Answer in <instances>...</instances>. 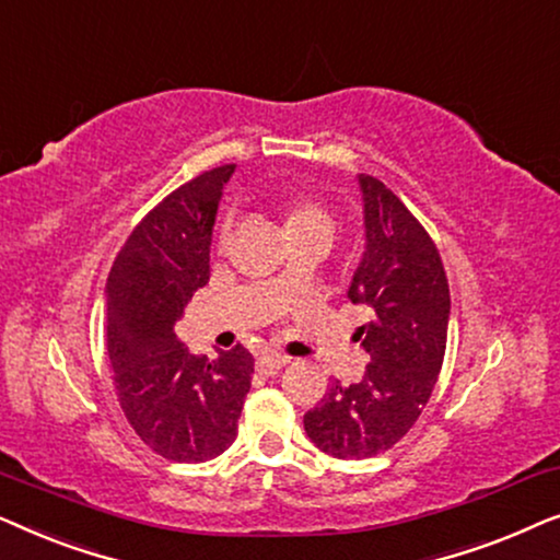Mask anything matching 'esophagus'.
<instances>
[{
	"label": "esophagus",
	"instance_id": "obj_1",
	"mask_svg": "<svg viewBox=\"0 0 560 560\" xmlns=\"http://www.w3.org/2000/svg\"><path fill=\"white\" fill-rule=\"evenodd\" d=\"M285 364H288V357L265 354V357L257 359V372H262V374H278Z\"/></svg>",
	"mask_w": 560,
	"mask_h": 560
}]
</instances>
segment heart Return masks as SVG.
Listing matches in <instances>:
<instances>
[{"mask_svg":"<svg viewBox=\"0 0 560 560\" xmlns=\"http://www.w3.org/2000/svg\"><path fill=\"white\" fill-rule=\"evenodd\" d=\"M278 211H280L282 229H285L288 240H290V236L311 232V229H318V226L331 229V217H328V211L320 203L311 201V198H298V196L280 198ZM229 242H232V226L224 224V226L219 229V234H217V249L219 252H226L229 249ZM280 282H282V285H285L288 280L282 278Z\"/></svg>","mask_w":560,"mask_h":560,"instance_id":"heart-1","label":"heart"}]
</instances>
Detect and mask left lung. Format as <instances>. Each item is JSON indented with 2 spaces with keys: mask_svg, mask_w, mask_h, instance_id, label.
I'll return each mask as SVG.
<instances>
[{
  "mask_svg": "<svg viewBox=\"0 0 560 560\" xmlns=\"http://www.w3.org/2000/svg\"><path fill=\"white\" fill-rule=\"evenodd\" d=\"M366 252L349 288L372 308L357 328L370 364L362 382L331 385L305 412L308 439L334 458L385 454L416 425L446 354L451 295L439 247L408 206L372 175H359Z\"/></svg>",
  "mask_w": 560,
  "mask_h": 560,
  "instance_id": "8db88e82",
  "label": "left lung"
}]
</instances>
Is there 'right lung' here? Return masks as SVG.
Wrapping results in <instances>:
<instances>
[{
  "label": "right lung",
  "mask_w": 560,
  "mask_h": 560,
  "mask_svg": "<svg viewBox=\"0 0 560 560\" xmlns=\"http://www.w3.org/2000/svg\"><path fill=\"white\" fill-rule=\"evenodd\" d=\"M234 165L183 183L132 229L106 280V351L129 425L167 462L224 454L249 393L255 359L236 343L217 362L175 334L190 298L209 282L211 229Z\"/></svg>",
  "instance_id": "add662e5"
}]
</instances>
